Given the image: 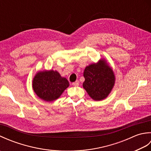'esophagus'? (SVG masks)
I'll list each match as a JSON object with an SVG mask.
<instances>
[{
	"label": "esophagus",
	"instance_id": "1",
	"mask_svg": "<svg viewBox=\"0 0 151 151\" xmlns=\"http://www.w3.org/2000/svg\"><path fill=\"white\" fill-rule=\"evenodd\" d=\"M73 85L74 86H75V87H76V86H79V82L78 81H76V82L73 83Z\"/></svg>",
	"mask_w": 151,
	"mask_h": 151
}]
</instances>
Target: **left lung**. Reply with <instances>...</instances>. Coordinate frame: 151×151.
I'll list each match as a JSON object with an SVG mask.
<instances>
[{
  "mask_svg": "<svg viewBox=\"0 0 151 151\" xmlns=\"http://www.w3.org/2000/svg\"><path fill=\"white\" fill-rule=\"evenodd\" d=\"M84 77L83 88L95 101L103 100L108 97L114 88L115 80L113 70L104 59L86 67Z\"/></svg>",
  "mask_w": 151,
  "mask_h": 151,
  "instance_id": "obj_1",
  "label": "left lung"
}]
</instances>
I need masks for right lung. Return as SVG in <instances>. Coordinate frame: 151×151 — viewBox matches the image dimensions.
Listing matches in <instances>:
<instances>
[{
  "instance_id": "right-lung-1",
  "label": "right lung",
  "mask_w": 151,
  "mask_h": 151,
  "mask_svg": "<svg viewBox=\"0 0 151 151\" xmlns=\"http://www.w3.org/2000/svg\"><path fill=\"white\" fill-rule=\"evenodd\" d=\"M69 86L68 81L53 70L37 72L32 81L35 93L47 102H52L58 99Z\"/></svg>"
}]
</instances>
